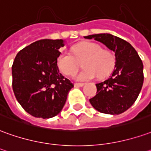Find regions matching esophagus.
Wrapping results in <instances>:
<instances>
[{"label": "esophagus", "instance_id": "34e87169", "mask_svg": "<svg viewBox=\"0 0 151 151\" xmlns=\"http://www.w3.org/2000/svg\"><path fill=\"white\" fill-rule=\"evenodd\" d=\"M84 86L83 83H74V86L75 87H81V86Z\"/></svg>", "mask_w": 151, "mask_h": 151}]
</instances>
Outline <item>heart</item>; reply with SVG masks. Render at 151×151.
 <instances>
[{
    "label": "heart",
    "instance_id": "heart-1",
    "mask_svg": "<svg viewBox=\"0 0 151 151\" xmlns=\"http://www.w3.org/2000/svg\"><path fill=\"white\" fill-rule=\"evenodd\" d=\"M73 53L61 52L57 58V65L62 73L70 75L78 68V61L83 58L82 71L73 75L79 82H86L96 78L104 77L111 72L114 65V56L109 50H103L99 44L84 42L73 47Z\"/></svg>",
    "mask_w": 151,
    "mask_h": 151
}]
</instances>
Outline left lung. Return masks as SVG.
Returning a JSON list of instances; mask_svg holds the SVG:
<instances>
[{
  "label": "left lung",
  "mask_w": 151,
  "mask_h": 151,
  "mask_svg": "<svg viewBox=\"0 0 151 151\" xmlns=\"http://www.w3.org/2000/svg\"><path fill=\"white\" fill-rule=\"evenodd\" d=\"M103 43L115 53V68L109 78L96 83V95L90 103L99 112L119 114L130 108L142 90L143 64L130 43L109 33L84 37Z\"/></svg>",
  "instance_id": "left-lung-1"
}]
</instances>
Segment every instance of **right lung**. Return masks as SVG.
<instances>
[{
    "mask_svg": "<svg viewBox=\"0 0 151 151\" xmlns=\"http://www.w3.org/2000/svg\"><path fill=\"white\" fill-rule=\"evenodd\" d=\"M62 39H42L17 54L12 65L13 91L24 109L36 118L50 119L65 105L73 84L57 65Z\"/></svg>",
    "mask_w": 151,
    "mask_h": 151,
    "instance_id": "add662e5",
    "label": "right lung"
}]
</instances>
